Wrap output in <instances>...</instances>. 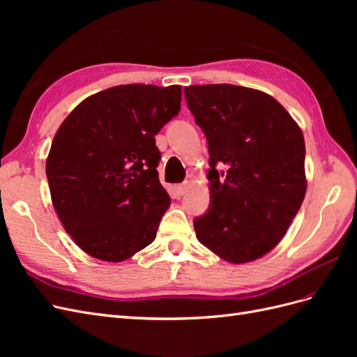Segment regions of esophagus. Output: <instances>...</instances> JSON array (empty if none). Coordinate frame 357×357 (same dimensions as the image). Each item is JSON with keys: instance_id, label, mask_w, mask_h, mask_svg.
<instances>
[{"instance_id": "obj_1", "label": "esophagus", "mask_w": 357, "mask_h": 357, "mask_svg": "<svg viewBox=\"0 0 357 357\" xmlns=\"http://www.w3.org/2000/svg\"><path fill=\"white\" fill-rule=\"evenodd\" d=\"M188 189H189V183H181V185L176 186V193L178 197H181V195H185Z\"/></svg>"}]
</instances>
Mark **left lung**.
<instances>
[{
	"instance_id": "8db88e82",
	"label": "left lung",
	"mask_w": 357,
	"mask_h": 357,
	"mask_svg": "<svg viewBox=\"0 0 357 357\" xmlns=\"http://www.w3.org/2000/svg\"><path fill=\"white\" fill-rule=\"evenodd\" d=\"M185 98L208 144L210 208L197 238L231 264L262 257L304 201L305 142L284 107L235 84H193Z\"/></svg>"
}]
</instances>
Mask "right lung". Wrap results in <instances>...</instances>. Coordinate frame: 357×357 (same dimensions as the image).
Here are the masks:
<instances>
[{
  "instance_id": "add662e5",
  "label": "right lung",
  "mask_w": 357,
  "mask_h": 357,
  "mask_svg": "<svg viewBox=\"0 0 357 357\" xmlns=\"http://www.w3.org/2000/svg\"><path fill=\"white\" fill-rule=\"evenodd\" d=\"M178 84H121L82 101L53 138L46 162L52 202L73 241L122 262L156 238L171 199L155 135L180 112Z\"/></svg>"
}]
</instances>
